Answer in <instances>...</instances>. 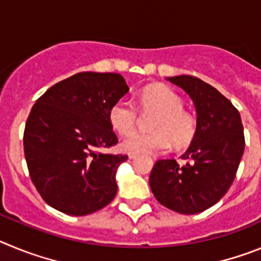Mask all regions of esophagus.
<instances>
[{
    "instance_id": "34e87169",
    "label": "esophagus",
    "mask_w": 261,
    "mask_h": 261,
    "mask_svg": "<svg viewBox=\"0 0 261 261\" xmlns=\"http://www.w3.org/2000/svg\"><path fill=\"white\" fill-rule=\"evenodd\" d=\"M136 156H137V155H136V154H133V153H129V158H130V159L136 158Z\"/></svg>"
}]
</instances>
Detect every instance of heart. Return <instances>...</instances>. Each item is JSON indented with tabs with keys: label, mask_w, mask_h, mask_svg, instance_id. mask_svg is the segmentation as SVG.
<instances>
[{
	"label": "heart",
	"mask_w": 261,
	"mask_h": 261,
	"mask_svg": "<svg viewBox=\"0 0 261 261\" xmlns=\"http://www.w3.org/2000/svg\"><path fill=\"white\" fill-rule=\"evenodd\" d=\"M138 109L143 114H155L153 134H133L121 142V149L133 154H155L168 150L171 145L186 149L197 133V121L183 110V99L166 86H150L140 94ZM138 110L128 99H120L111 106L108 120L119 135H128L138 122Z\"/></svg>",
	"instance_id": "b5f03b06"
}]
</instances>
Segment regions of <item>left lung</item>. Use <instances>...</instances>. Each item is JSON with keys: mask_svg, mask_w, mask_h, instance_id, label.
<instances>
[{"mask_svg": "<svg viewBox=\"0 0 261 261\" xmlns=\"http://www.w3.org/2000/svg\"><path fill=\"white\" fill-rule=\"evenodd\" d=\"M167 80L181 87L195 103L197 133L181 155L186 165L159 159L149 183L166 208L181 214L201 213L222 199L238 171L244 151L241 115L229 99L199 78L179 75Z\"/></svg>", "mask_w": 261, "mask_h": 261, "instance_id": "obj_1", "label": "left lung"}]
</instances>
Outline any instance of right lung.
<instances>
[{
	"mask_svg": "<svg viewBox=\"0 0 261 261\" xmlns=\"http://www.w3.org/2000/svg\"><path fill=\"white\" fill-rule=\"evenodd\" d=\"M128 91L117 73L82 71L36 100L23 147L32 183L52 208L86 216L115 199V174L128 155L100 150L117 144L108 111Z\"/></svg>",
	"mask_w": 261,
	"mask_h": 261,
	"instance_id": "right-lung-1",
	"label": "right lung"
}]
</instances>
